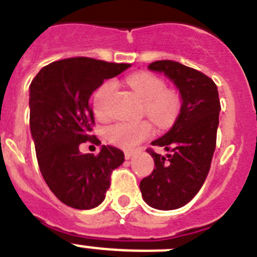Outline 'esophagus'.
I'll return each instance as SVG.
<instances>
[{
	"instance_id": "esophagus-1",
	"label": "esophagus",
	"mask_w": 257,
	"mask_h": 257,
	"mask_svg": "<svg viewBox=\"0 0 257 257\" xmlns=\"http://www.w3.org/2000/svg\"><path fill=\"white\" fill-rule=\"evenodd\" d=\"M133 156H134V153L133 152H124V158H126V160H130V158H133Z\"/></svg>"
}]
</instances>
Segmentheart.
Instances as JSON below:
<instances>
[{
	"label": "heart",
	"mask_w": 257,
	"mask_h": 257,
	"mask_svg": "<svg viewBox=\"0 0 257 257\" xmlns=\"http://www.w3.org/2000/svg\"><path fill=\"white\" fill-rule=\"evenodd\" d=\"M127 83L144 101L145 114L158 126H169L176 119L180 109V96L166 88L162 79L152 73H136L127 78ZM117 90L115 81H105L94 95L95 114L101 119L109 117V103ZM153 127L148 121L119 122L108 127L105 135L113 144L123 149H133L152 135Z\"/></svg>",
	"instance_id": "1"
}]
</instances>
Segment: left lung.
I'll use <instances>...</instances> for the list:
<instances>
[{"mask_svg":"<svg viewBox=\"0 0 257 257\" xmlns=\"http://www.w3.org/2000/svg\"><path fill=\"white\" fill-rule=\"evenodd\" d=\"M148 69L163 73L174 83L181 106L174 126L152 142L167 154L148 149L154 170L140 181V190L151 207L176 210L192 201L210 171L221 109L219 92L212 79L178 61H154Z\"/></svg>","mask_w":257,"mask_h":257,"instance_id":"obj_1","label":"left lung"}]
</instances>
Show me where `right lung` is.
Instances as JSON below:
<instances>
[{
  "label": "right lung",
  "mask_w": 257,
  "mask_h": 257,
  "mask_svg": "<svg viewBox=\"0 0 257 257\" xmlns=\"http://www.w3.org/2000/svg\"><path fill=\"white\" fill-rule=\"evenodd\" d=\"M128 67L90 58L64 59L42 68L29 86V126L40 171L50 190L69 207L90 210L100 205L110 174L123 163V152L115 147L103 145L94 156L81 153L79 144L95 138L90 135L92 92Z\"/></svg>",
  "instance_id": "add662e5"
}]
</instances>
